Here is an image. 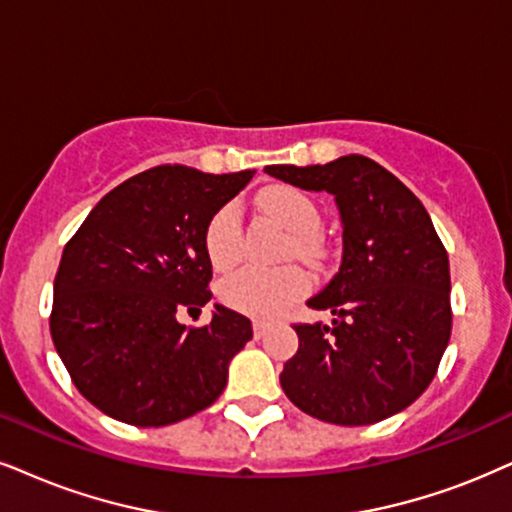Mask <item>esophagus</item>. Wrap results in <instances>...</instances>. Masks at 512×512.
<instances>
[{
    "label": "esophagus",
    "instance_id": "esophagus-1",
    "mask_svg": "<svg viewBox=\"0 0 512 512\" xmlns=\"http://www.w3.org/2000/svg\"><path fill=\"white\" fill-rule=\"evenodd\" d=\"M267 331H269V323L267 321H260V319L252 321V335H255V340L264 338V335H267Z\"/></svg>",
    "mask_w": 512,
    "mask_h": 512
}]
</instances>
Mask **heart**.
<instances>
[{
  "instance_id": "heart-1",
  "label": "heart",
  "mask_w": 512,
  "mask_h": 512,
  "mask_svg": "<svg viewBox=\"0 0 512 512\" xmlns=\"http://www.w3.org/2000/svg\"><path fill=\"white\" fill-rule=\"evenodd\" d=\"M260 208L274 217L283 229L290 231V255L302 260H319L321 241L316 236L321 224V212L307 193L295 186H269L257 198ZM205 252H208L212 267L231 269L243 255V226L241 210L236 203H226L219 208L205 229ZM309 281L300 269H241L236 274L226 276L219 286V297L226 307L236 312L269 319L281 314L290 304L307 293Z\"/></svg>"
}]
</instances>
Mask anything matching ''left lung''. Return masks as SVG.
<instances>
[{"label": "left lung", "instance_id": "1", "mask_svg": "<svg viewBox=\"0 0 512 512\" xmlns=\"http://www.w3.org/2000/svg\"><path fill=\"white\" fill-rule=\"evenodd\" d=\"M271 177L335 198L342 262L309 297L333 321L297 323L300 347L281 387L297 409L335 425L404 411L435 378L451 335L449 257L423 203L364 155L326 165H269Z\"/></svg>", "mask_w": 512, "mask_h": 512}]
</instances>
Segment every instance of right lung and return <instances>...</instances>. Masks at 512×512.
Listing matches in <instances>:
<instances>
[{
  "label": "right lung",
  "mask_w": 512,
  "mask_h": 512,
  "mask_svg": "<svg viewBox=\"0 0 512 512\" xmlns=\"http://www.w3.org/2000/svg\"><path fill=\"white\" fill-rule=\"evenodd\" d=\"M252 174L151 167L106 193L63 248L51 340L82 397L106 416L160 428L224 392L231 359L252 338L250 319L215 304L208 326L186 328L177 309L210 302L205 229Z\"/></svg>",
  "instance_id": "1"
}]
</instances>
